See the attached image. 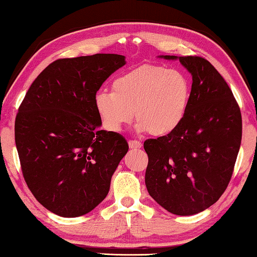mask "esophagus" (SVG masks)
Segmentation results:
<instances>
[{
	"mask_svg": "<svg viewBox=\"0 0 257 257\" xmlns=\"http://www.w3.org/2000/svg\"><path fill=\"white\" fill-rule=\"evenodd\" d=\"M128 144H129L130 149H133V150H138V149H141V147H142L141 142L136 141V139H133V141L130 139V141L128 142Z\"/></svg>",
	"mask_w": 257,
	"mask_h": 257,
	"instance_id": "34e87169",
	"label": "esophagus"
}]
</instances>
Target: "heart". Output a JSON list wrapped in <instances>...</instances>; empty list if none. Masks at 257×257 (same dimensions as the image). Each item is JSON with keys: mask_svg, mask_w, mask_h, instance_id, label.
Returning <instances> with one entry per match:
<instances>
[{"mask_svg": "<svg viewBox=\"0 0 257 257\" xmlns=\"http://www.w3.org/2000/svg\"><path fill=\"white\" fill-rule=\"evenodd\" d=\"M112 92L101 90L95 108L108 132L119 133L135 118L137 130L167 136L184 121L190 82L184 72L158 64H142L114 78Z\"/></svg>", "mask_w": 257, "mask_h": 257, "instance_id": "b5f03b06", "label": "heart"}]
</instances>
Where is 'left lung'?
Returning a JSON list of instances; mask_svg holds the SVG:
<instances>
[{"instance_id": "8db88e82", "label": "left lung", "mask_w": 257, "mask_h": 257, "mask_svg": "<svg viewBox=\"0 0 257 257\" xmlns=\"http://www.w3.org/2000/svg\"><path fill=\"white\" fill-rule=\"evenodd\" d=\"M175 60V55H164ZM193 76L188 108L175 132L146 139L145 184L165 210L191 215L224 193L241 143V113L227 81L202 56H180Z\"/></svg>"}]
</instances>
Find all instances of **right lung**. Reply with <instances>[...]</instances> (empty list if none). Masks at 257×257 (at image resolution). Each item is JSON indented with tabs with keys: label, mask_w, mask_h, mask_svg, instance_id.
Returning <instances> with one entry per match:
<instances>
[{
	"label": "right lung",
	"mask_w": 257,
	"mask_h": 257,
	"mask_svg": "<svg viewBox=\"0 0 257 257\" xmlns=\"http://www.w3.org/2000/svg\"><path fill=\"white\" fill-rule=\"evenodd\" d=\"M123 55L94 54L59 59L34 80L15 123L24 179L35 198L60 216L94 210L110 189L128 143L99 130L97 90L124 66Z\"/></svg>",
	"instance_id": "obj_1"
}]
</instances>
